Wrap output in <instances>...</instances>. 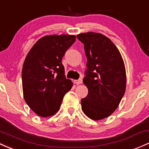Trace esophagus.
<instances>
[{"mask_svg": "<svg viewBox=\"0 0 149 149\" xmlns=\"http://www.w3.org/2000/svg\"><path fill=\"white\" fill-rule=\"evenodd\" d=\"M73 83L76 85L81 84V83H83V80L81 79V78H80V79H78V80H74V81H73Z\"/></svg>", "mask_w": 149, "mask_h": 149, "instance_id": "1", "label": "esophagus"}]
</instances>
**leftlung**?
I'll use <instances>...</instances> for the list:
<instances>
[{"label": "left lung", "mask_w": 149, "mask_h": 149, "mask_svg": "<svg viewBox=\"0 0 149 149\" xmlns=\"http://www.w3.org/2000/svg\"><path fill=\"white\" fill-rule=\"evenodd\" d=\"M77 38L84 45L88 59L83 83L88 94L81 100V107L89 118L102 120L113 113L125 95V63L120 51L106 36L87 32Z\"/></svg>", "instance_id": "obj_1"}]
</instances>
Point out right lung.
Segmentation results:
<instances>
[{
  "instance_id": "right-lung-1",
  "label": "right lung",
  "mask_w": 149,
  "mask_h": 149,
  "mask_svg": "<svg viewBox=\"0 0 149 149\" xmlns=\"http://www.w3.org/2000/svg\"><path fill=\"white\" fill-rule=\"evenodd\" d=\"M76 41V36L48 35L34 45L24 59L22 71L24 99L42 117L58 112L73 83L66 79L62 57Z\"/></svg>"
}]
</instances>
